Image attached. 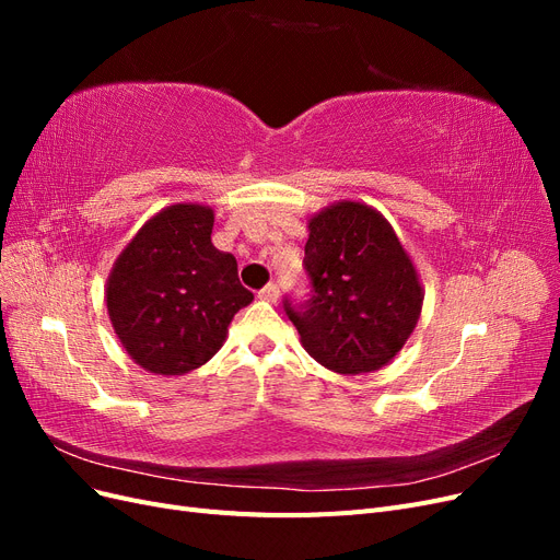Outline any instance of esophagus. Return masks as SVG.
I'll return each mask as SVG.
<instances>
[{"mask_svg":"<svg viewBox=\"0 0 560 560\" xmlns=\"http://www.w3.org/2000/svg\"><path fill=\"white\" fill-rule=\"evenodd\" d=\"M278 296H280V287L276 284V282H268L264 290L259 292V299L261 301H268V303H273V301H278Z\"/></svg>","mask_w":560,"mask_h":560,"instance_id":"obj_1","label":"esophagus"}]
</instances>
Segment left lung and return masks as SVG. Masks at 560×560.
<instances>
[{
    "instance_id": "obj_1",
    "label": "left lung",
    "mask_w": 560,
    "mask_h": 560,
    "mask_svg": "<svg viewBox=\"0 0 560 560\" xmlns=\"http://www.w3.org/2000/svg\"><path fill=\"white\" fill-rule=\"evenodd\" d=\"M313 296L284 311L301 346L336 374L385 366L409 341L422 311V282L393 224L360 200H338L308 219Z\"/></svg>"
}]
</instances>
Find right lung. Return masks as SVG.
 Masks as SVG:
<instances>
[{
    "label": "right lung",
    "instance_id": "right-lung-1",
    "mask_svg": "<svg viewBox=\"0 0 560 560\" xmlns=\"http://www.w3.org/2000/svg\"><path fill=\"white\" fill-rule=\"evenodd\" d=\"M212 226L210 206L175 202L147 219L109 270L112 327L149 374L184 376L212 360L254 301L233 254L212 245Z\"/></svg>",
    "mask_w": 560,
    "mask_h": 560
}]
</instances>
